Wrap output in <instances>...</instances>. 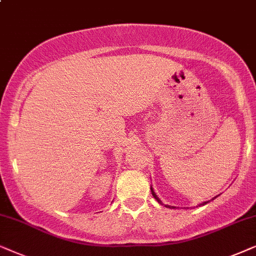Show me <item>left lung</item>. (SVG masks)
<instances>
[{
	"mask_svg": "<svg viewBox=\"0 0 256 256\" xmlns=\"http://www.w3.org/2000/svg\"><path fill=\"white\" fill-rule=\"evenodd\" d=\"M151 192H152V196H154V199L156 200V202H158L159 204H162V200H160L159 199V198L158 196H156V194L154 193V190H153V188H152V187H151ZM216 198H213V199H216ZM212 199V200H213ZM206 204H208V202H202V204H200V205L199 206H204V205H206ZM166 207H168V208H176V207H173V206H168V205H165Z\"/></svg>",
	"mask_w": 256,
	"mask_h": 256,
	"instance_id": "1",
	"label": "left lung"
}]
</instances>
